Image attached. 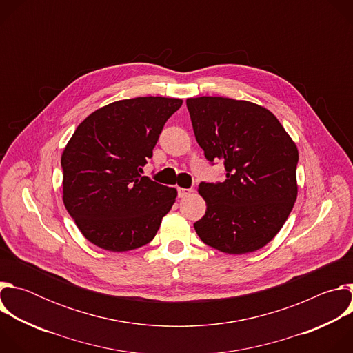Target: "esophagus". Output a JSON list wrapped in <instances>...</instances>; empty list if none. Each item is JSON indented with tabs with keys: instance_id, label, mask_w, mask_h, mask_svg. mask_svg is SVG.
<instances>
[{
	"instance_id": "esophagus-1",
	"label": "esophagus",
	"mask_w": 353,
	"mask_h": 353,
	"mask_svg": "<svg viewBox=\"0 0 353 353\" xmlns=\"http://www.w3.org/2000/svg\"><path fill=\"white\" fill-rule=\"evenodd\" d=\"M177 192H179V196H180V198H185V196L191 195L192 188H177Z\"/></svg>"
}]
</instances>
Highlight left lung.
Segmentation results:
<instances>
[{"mask_svg": "<svg viewBox=\"0 0 353 353\" xmlns=\"http://www.w3.org/2000/svg\"><path fill=\"white\" fill-rule=\"evenodd\" d=\"M185 103L205 158L226 172L222 183H199L207 211L194 223L196 234L228 254L264 247L297 196L296 143L270 110L247 100L201 96Z\"/></svg>", "mask_w": 353, "mask_h": 353, "instance_id": "1", "label": "left lung"}]
</instances>
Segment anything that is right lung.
<instances>
[{
    "instance_id": "obj_1",
    "label": "right lung",
    "mask_w": 353,
    "mask_h": 353,
    "mask_svg": "<svg viewBox=\"0 0 353 353\" xmlns=\"http://www.w3.org/2000/svg\"><path fill=\"white\" fill-rule=\"evenodd\" d=\"M181 99H124L89 114L63 157V201L81 233L109 251L152 240L177 191L142 176L165 123Z\"/></svg>"
}]
</instances>
